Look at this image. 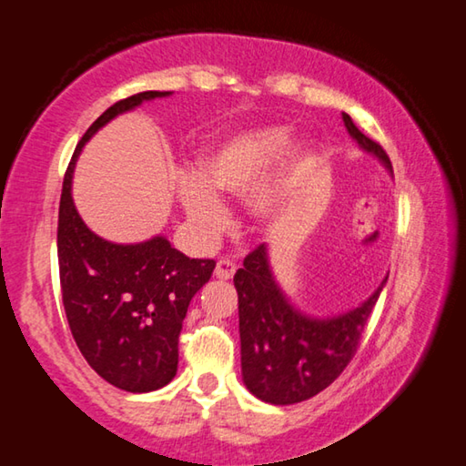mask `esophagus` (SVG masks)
<instances>
[{
	"label": "esophagus",
	"instance_id": "esophagus-1",
	"mask_svg": "<svg viewBox=\"0 0 466 466\" xmlns=\"http://www.w3.org/2000/svg\"><path fill=\"white\" fill-rule=\"evenodd\" d=\"M234 272H236V266H234L232 261L219 259L218 266H215V269H213V276L219 278V280H230V278L234 276Z\"/></svg>",
	"mask_w": 466,
	"mask_h": 466
}]
</instances>
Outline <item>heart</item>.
<instances>
[{
	"label": "heart",
	"instance_id": "b5f03b06",
	"mask_svg": "<svg viewBox=\"0 0 466 466\" xmlns=\"http://www.w3.org/2000/svg\"><path fill=\"white\" fill-rule=\"evenodd\" d=\"M290 143V127L266 125L221 137L207 148L198 161L197 177H186L179 184V203L198 238L211 240L224 224L221 197H245L253 190L247 205L248 215L255 221L276 218L299 184L311 157L308 142H295L293 147ZM276 164L279 171L264 183L262 179Z\"/></svg>",
	"mask_w": 466,
	"mask_h": 466
}]
</instances>
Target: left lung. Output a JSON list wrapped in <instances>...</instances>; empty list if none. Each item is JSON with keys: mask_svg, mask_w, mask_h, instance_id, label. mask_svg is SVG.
Masks as SVG:
<instances>
[{"mask_svg": "<svg viewBox=\"0 0 466 466\" xmlns=\"http://www.w3.org/2000/svg\"><path fill=\"white\" fill-rule=\"evenodd\" d=\"M347 134L391 173V161L380 146L356 127L343 113ZM387 276L358 308L337 316H309L289 299L269 266L268 245L247 255L234 274L238 293V330L242 383L255 398L289 406L314 398L329 387L358 350Z\"/></svg>", "mask_w": 466, "mask_h": 466, "instance_id": "8db88e82", "label": "left lung"}]
</instances>
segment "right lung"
Returning <instances> with one entry per match:
<instances>
[{
	"mask_svg": "<svg viewBox=\"0 0 466 466\" xmlns=\"http://www.w3.org/2000/svg\"><path fill=\"white\" fill-rule=\"evenodd\" d=\"M171 92H142L104 110L75 148L62 184L58 263L66 320L87 364L131 393L165 387L177 372V339L192 297L209 282L213 259H190L165 236L110 242L89 230L73 203L83 146L115 116Z\"/></svg>",
	"mask_w": 466,
	"mask_h": 466,
	"instance_id": "right-lung-1",
	"label": "right lung"
}]
</instances>
